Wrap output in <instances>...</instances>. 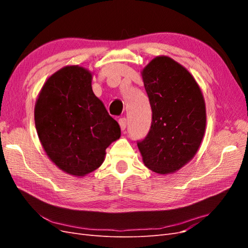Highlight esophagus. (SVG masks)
I'll return each mask as SVG.
<instances>
[{
    "instance_id": "esophagus-1",
    "label": "esophagus",
    "mask_w": 248,
    "mask_h": 248,
    "mask_svg": "<svg viewBox=\"0 0 248 248\" xmlns=\"http://www.w3.org/2000/svg\"><path fill=\"white\" fill-rule=\"evenodd\" d=\"M126 124H127V120H126V118H121V119H119V125H120V127H121V129H122V130H125V128H126Z\"/></svg>"
}]
</instances>
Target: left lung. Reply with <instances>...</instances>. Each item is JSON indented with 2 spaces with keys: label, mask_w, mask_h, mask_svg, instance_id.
<instances>
[{
  "label": "left lung",
  "mask_w": 248,
  "mask_h": 248,
  "mask_svg": "<svg viewBox=\"0 0 248 248\" xmlns=\"http://www.w3.org/2000/svg\"><path fill=\"white\" fill-rule=\"evenodd\" d=\"M152 109L151 127L138 147L146 167L174 172L193 158L206 128L205 100L196 79L174 60L156 57L141 71Z\"/></svg>",
  "instance_id": "1"
}]
</instances>
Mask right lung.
<instances>
[{
  "label": "right lung",
  "mask_w": 248,
  "mask_h": 248,
  "mask_svg": "<svg viewBox=\"0 0 248 248\" xmlns=\"http://www.w3.org/2000/svg\"><path fill=\"white\" fill-rule=\"evenodd\" d=\"M41 145L56 166L82 177L98 169L121 129L92 90V73L66 66L46 81L34 110Z\"/></svg>",
  "instance_id": "add662e5"
}]
</instances>
